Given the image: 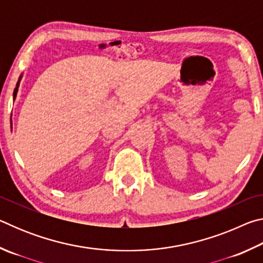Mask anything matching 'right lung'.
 Masks as SVG:
<instances>
[{
	"instance_id": "add662e5",
	"label": "right lung",
	"mask_w": 263,
	"mask_h": 263,
	"mask_svg": "<svg viewBox=\"0 0 263 263\" xmlns=\"http://www.w3.org/2000/svg\"><path fill=\"white\" fill-rule=\"evenodd\" d=\"M21 78H22V77H21ZM21 78H20V80H18V82H17V86H16V88H15V90H14V100L16 99L17 91H18V84H20V81H21Z\"/></svg>"
}]
</instances>
